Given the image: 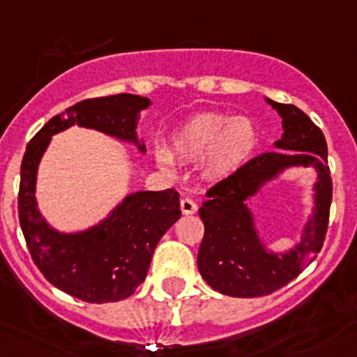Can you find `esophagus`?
Returning <instances> with one entry per match:
<instances>
[{
	"label": "esophagus",
	"instance_id": "1",
	"mask_svg": "<svg viewBox=\"0 0 357 357\" xmlns=\"http://www.w3.org/2000/svg\"><path fill=\"white\" fill-rule=\"evenodd\" d=\"M181 210H182V213H184V215H192V213L198 212V205H196L192 199L182 198L181 199Z\"/></svg>",
	"mask_w": 357,
	"mask_h": 357
}]
</instances>
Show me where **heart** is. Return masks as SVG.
<instances>
[{
	"mask_svg": "<svg viewBox=\"0 0 357 357\" xmlns=\"http://www.w3.org/2000/svg\"><path fill=\"white\" fill-rule=\"evenodd\" d=\"M173 152L184 161H199L210 181H224L238 172L257 147V130L249 117L203 112L188 119L172 135ZM155 162L173 172L175 161L166 149H155Z\"/></svg>",
	"mask_w": 357,
	"mask_h": 357,
	"instance_id": "1",
	"label": "heart"
}]
</instances>
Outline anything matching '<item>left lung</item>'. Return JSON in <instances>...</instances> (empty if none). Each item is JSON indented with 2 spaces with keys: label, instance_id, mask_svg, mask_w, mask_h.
<instances>
[{
  "label": "left lung",
  "instance_id": "left-lung-1",
  "mask_svg": "<svg viewBox=\"0 0 357 357\" xmlns=\"http://www.w3.org/2000/svg\"><path fill=\"white\" fill-rule=\"evenodd\" d=\"M282 119V137L266 152L206 192L199 208L205 236L198 250L203 280L219 293L235 298L270 294L296 278L321 250L331 206V175L324 135L294 105L264 98ZM314 169L312 208L302 227L301 240L289 250L277 251L260 236L252 199L271 181L291 169Z\"/></svg>",
  "mask_w": 357,
  "mask_h": 357
}]
</instances>
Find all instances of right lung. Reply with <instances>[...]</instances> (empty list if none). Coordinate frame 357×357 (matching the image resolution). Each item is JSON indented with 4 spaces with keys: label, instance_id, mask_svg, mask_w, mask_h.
<instances>
[{
    "label": "right lung",
    "instance_id": "add662e5",
    "mask_svg": "<svg viewBox=\"0 0 357 357\" xmlns=\"http://www.w3.org/2000/svg\"><path fill=\"white\" fill-rule=\"evenodd\" d=\"M152 105L138 94H115L80 101L50 119L26 147L20 165L19 220L33 261L52 286L89 303H110L131 296L147 277L161 236L181 219L175 189L137 191L119 202L107 217L79 231H61L43 217L36 199V178L54 135L71 126L100 131L137 147L142 112Z\"/></svg>",
    "mask_w": 357,
    "mask_h": 357
}]
</instances>
